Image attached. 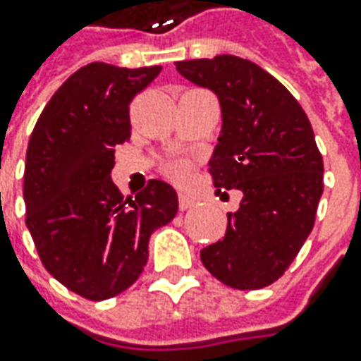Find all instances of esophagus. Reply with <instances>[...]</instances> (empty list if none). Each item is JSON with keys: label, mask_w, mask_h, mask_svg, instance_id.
I'll use <instances>...</instances> for the list:
<instances>
[{"label": "esophagus", "mask_w": 361, "mask_h": 361, "mask_svg": "<svg viewBox=\"0 0 361 361\" xmlns=\"http://www.w3.org/2000/svg\"><path fill=\"white\" fill-rule=\"evenodd\" d=\"M195 199L192 197H188V195H178V209L180 211H187L190 207H195Z\"/></svg>", "instance_id": "esophagus-1"}]
</instances>
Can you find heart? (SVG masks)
I'll return each mask as SVG.
<instances>
[{"label": "heart", "instance_id": "b5f03b06", "mask_svg": "<svg viewBox=\"0 0 361 361\" xmlns=\"http://www.w3.org/2000/svg\"><path fill=\"white\" fill-rule=\"evenodd\" d=\"M166 176L176 185H187L192 178V164L187 160H173L166 164Z\"/></svg>", "mask_w": 361, "mask_h": 361}]
</instances>
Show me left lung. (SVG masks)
Masks as SVG:
<instances>
[{
  "label": "left lung",
  "instance_id": "obj_1",
  "mask_svg": "<svg viewBox=\"0 0 361 361\" xmlns=\"http://www.w3.org/2000/svg\"><path fill=\"white\" fill-rule=\"evenodd\" d=\"M178 74L216 94L223 112L209 173L241 190L221 241L202 265L233 289L277 281L310 237L324 192V159L303 108L279 80L237 56L176 62Z\"/></svg>",
  "mask_w": 361,
  "mask_h": 361
}]
</instances>
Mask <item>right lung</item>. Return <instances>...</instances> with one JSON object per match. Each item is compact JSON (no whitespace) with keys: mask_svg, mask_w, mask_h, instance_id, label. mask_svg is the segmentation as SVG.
Wrapping results in <instances>:
<instances>
[{"mask_svg":"<svg viewBox=\"0 0 361 361\" xmlns=\"http://www.w3.org/2000/svg\"><path fill=\"white\" fill-rule=\"evenodd\" d=\"M160 66L92 62L63 82L35 122L25 152V225L44 267L70 291L102 301L128 289L148 261L152 231L178 199L148 180L136 199L112 183L114 146L130 138V102Z\"/></svg>","mask_w":361,"mask_h":361,"instance_id":"1","label":"right lung"}]
</instances>
